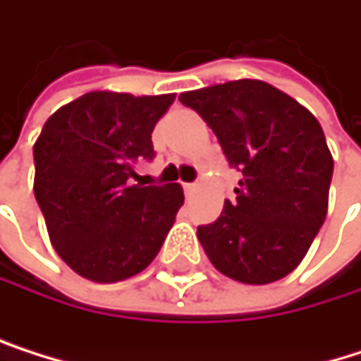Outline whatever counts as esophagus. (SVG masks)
<instances>
[{"mask_svg": "<svg viewBox=\"0 0 361 361\" xmlns=\"http://www.w3.org/2000/svg\"><path fill=\"white\" fill-rule=\"evenodd\" d=\"M183 187H185V193H187V195H193V193L197 191V183H185Z\"/></svg>", "mask_w": 361, "mask_h": 361, "instance_id": "34e87169", "label": "esophagus"}]
</instances>
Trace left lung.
Returning <instances> with one entry per match:
<instances>
[{
    "mask_svg": "<svg viewBox=\"0 0 361 361\" xmlns=\"http://www.w3.org/2000/svg\"><path fill=\"white\" fill-rule=\"evenodd\" d=\"M178 99L214 131L243 172L236 200L197 228L212 266L247 285L274 283L298 268L328 214L334 159L324 129L276 87L243 78L185 91Z\"/></svg>",
    "mask_w": 361,
    "mask_h": 361,
    "instance_id": "8db88e82",
    "label": "left lung"
}]
</instances>
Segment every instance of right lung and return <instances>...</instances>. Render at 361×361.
Listing matches in <instances>:
<instances>
[{
    "label": "right lung",
    "mask_w": 361,
    "mask_h": 361,
    "mask_svg": "<svg viewBox=\"0 0 361 361\" xmlns=\"http://www.w3.org/2000/svg\"><path fill=\"white\" fill-rule=\"evenodd\" d=\"M174 97L91 91L44 123L33 145V193L55 251L76 274L125 281L159 253L183 187H142L133 166L153 159L151 133Z\"/></svg>",
    "instance_id": "add662e5"
}]
</instances>
